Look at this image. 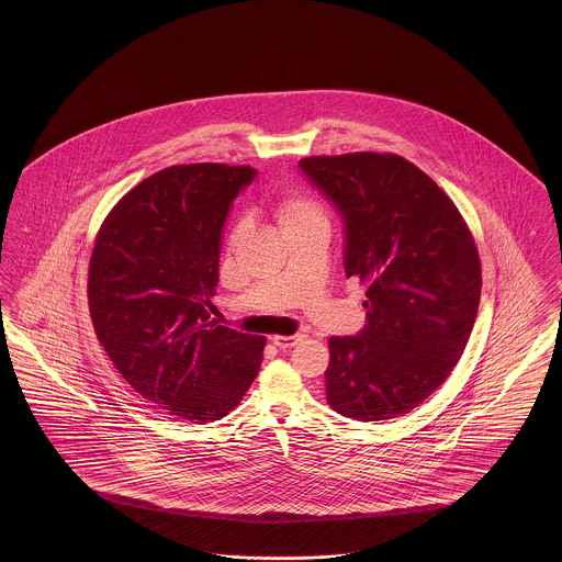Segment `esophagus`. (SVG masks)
I'll return each instance as SVG.
<instances>
[{"label": "esophagus", "instance_id": "1", "mask_svg": "<svg viewBox=\"0 0 562 562\" xmlns=\"http://www.w3.org/2000/svg\"><path fill=\"white\" fill-rule=\"evenodd\" d=\"M303 334H294V336H273L272 344L278 346L280 350H289L292 346H296L299 341H303Z\"/></svg>", "mask_w": 562, "mask_h": 562}]
</instances>
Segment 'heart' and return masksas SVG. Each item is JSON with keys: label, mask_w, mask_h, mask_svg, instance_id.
<instances>
[{"label": "heart", "mask_w": 562, "mask_h": 562, "mask_svg": "<svg viewBox=\"0 0 562 562\" xmlns=\"http://www.w3.org/2000/svg\"><path fill=\"white\" fill-rule=\"evenodd\" d=\"M273 214L278 218V224L282 228V233L286 235L290 231H296L301 226H306L311 222L325 221L324 210L315 200L306 198V195H284L278 200V204L273 207ZM243 231V226H238L235 235Z\"/></svg>", "instance_id": "heart-1"}]
</instances>
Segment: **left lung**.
I'll return each mask as SVG.
<instances>
[{"label":"left lung","mask_w":562,"mask_h":562,"mask_svg":"<svg viewBox=\"0 0 562 562\" xmlns=\"http://www.w3.org/2000/svg\"><path fill=\"white\" fill-rule=\"evenodd\" d=\"M344 224V270L367 284V324L329 338L327 404L362 423L423 404L458 364L476 322L482 270L456 204L395 154L299 162Z\"/></svg>","instance_id":"1"}]
</instances>
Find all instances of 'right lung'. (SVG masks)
I'll return each instance as SVG.
<instances>
[{
    "label": "right lung",
    "instance_id": "obj_1",
    "mask_svg": "<svg viewBox=\"0 0 562 562\" xmlns=\"http://www.w3.org/2000/svg\"><path fill=\"white\" fill-rule=\"evenodd\" d=\"M251 167L214 162L158 170L102 222L88 273L94 331L146 402L204 425L237 406L266 338L210 317L222 233Z\"/></svg>",
    "mask_w": 562,
    "mask_h": 562
}]
</instances>
